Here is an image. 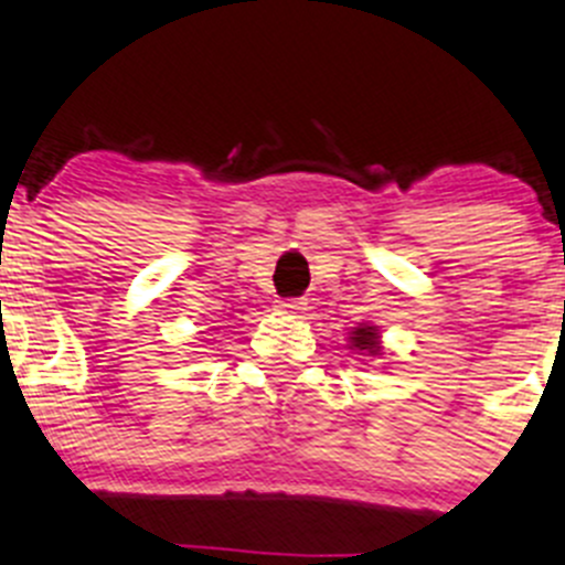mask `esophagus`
I'll return each mask as SVG.
<instances>
[{
	"label": "esophagus",
	"mask_w": 565,
	"mask_h": 565,
	"mask_svg": "<svg viewBox=\"0 0 565 565\" xmlns=\"http://www.w3.org/2000/svg\"><path fill=\"white\" fill-rule=\"evenodd\" d=\"M276 309H278V312H284V315H300L303 309H307V300H303V298H284V300H278Z\"/></svg>",
	"instance_id": "1"
}]
</instances>
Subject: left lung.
<instances>
[{"mask_svg":"<svg viewBox=\"0 0 565 565\" xmlns=\"http://www.w3.org/2000/svg\"><path fill=\"white\" fill-rule=\"evenodd\" d=\"M348 342H351V351H362V354L367 356H379V351H382L376 326H356V329L351 331V337H348Z\"/></svg>","mask_w":565,"mask_h":565,"instance_id":"1","label":"left lung"}]
</instances>
